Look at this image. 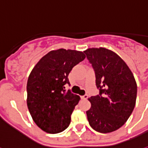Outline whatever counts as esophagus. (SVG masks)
Masks as SVG:
<instances>
[{
	"instance_id": "esophagus-1",
	"label": "esophagus",
	"mask_w": 148,
	"mask_h": 148,
	"mask_svg": "<svg viewBox=\"0 0 148 148\" xmlns=\"http://www.w3.org/2000/svg\"><path fill=\"white\" fill-rule=\"evenodd\" d=\"M88 97H89L88 95H85L82 96L81 98H82V99H88Z\"/></svg>"
}]
</instances>
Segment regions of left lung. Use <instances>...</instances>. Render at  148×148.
I'll return each mask as SVG.
<instances>
[{
    "instance_id": "1",
    "label": "left lung",
    "mask_w": 148,
    "mask_h": 148,
    "mask_svg": "<svg viewBox=\"0 0 148 148\" xmlns=\"http://www.w3.org/2000/svg\"><path fill=\"white\" fill-rule=\"evenodd\" d=\"M95 72L99 95L91 96L86 111L89 124L100 133H110L124 124L134 110L137 84L132 71L123 60L104 47L85 50Z\"/></svg>"
}]
</instances>
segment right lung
Segmentation results:
<instances>
[{"label": "right lung", "instance_id": "add662e5", "mask_svg": "<svg viewBox=\"0 0 148 148\" xmlns=\"http://www.w3.org/2000/svg\"><path fill=\"white\" fill-rule=\"evenodd\" d=\"M84 53L74 49L51 50L32 70L27 81V106L38 127L49 134L63 132L80 97L65 90L68 75L83 61Z\"/></svg>", "mask_w": 148, "mask_h": 148}]
</instances>
